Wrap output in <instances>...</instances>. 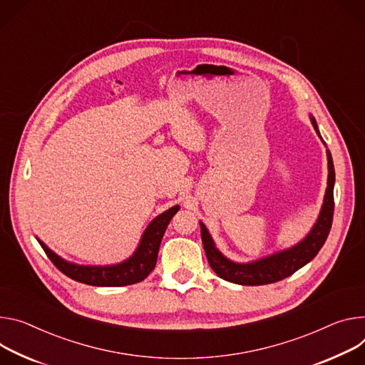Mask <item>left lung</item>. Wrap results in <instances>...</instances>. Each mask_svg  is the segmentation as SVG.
<instances>
[{"label":"left lung","instance_id":"1","mask_svg":"<svg viewBox=\"0 0 365 365\" xmlns=\"http://www.w3.org/2000/svg\"><path fill=\"white\" fill-rule=\"evenodd\" d=\"M310 122L316 130L319 138L323 141L317 122L310 115ZM324 144V141H323ZM327 155V187L324 192L323 204L319 212V217L313 227L310 228L309 233L303 240L298 242L297 245L279 250L277 253L263 256L256 260L250 262H235L224 256L218 247L215 246L214 239L211 237L208 228L202 221L201 224V236H202V245L210 262V267L214 269V272L233 284L239 285H264L272 284L277 281H281L289 275H292L295 271L303 268L322 249L324 245L330 227H332V218H334V186H335V169H334V160L332 154L329 150H326Z\"/></svg>","mask_w":365,"mask_h":365}]
</instances>
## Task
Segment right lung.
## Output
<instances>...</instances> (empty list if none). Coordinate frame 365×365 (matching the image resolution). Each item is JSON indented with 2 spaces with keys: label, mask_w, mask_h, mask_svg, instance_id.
<instances>
[{
  "label": "right lung",
  "mask_w": 365,
  "mask_h": 365,
  "mask_svg": "<svg viewBox=\"0 0 365 365\" xmlns=\"http://www.w3.org/2000/svg\"><path fill=\"white\" fill-rule=\"evenodd\" d=\"M180 210L175 205L157 215L144 230L137 249L129 257L112 264H78L61 257L39 237L36 240L55 267L71 279L94 287H123L144 281L155 268L158 249L164 231L173 215Z\"/></svg>",
  "instance_id": "obj_1"
}]
</instances>
